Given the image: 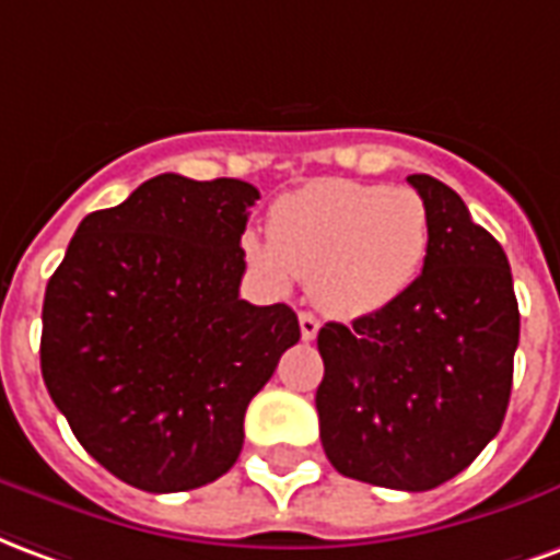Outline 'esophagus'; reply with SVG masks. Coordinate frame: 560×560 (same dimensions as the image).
<instances>
[{
    "label": "esophagus",
    "mask_w": 560,
    "mask_h": 560,
    "mask_svg": "<svg viewBox=\"0 0 560 560\" xmlns=\"http://www.w3.org/2000/svg\"><path fill=\"white\" fill-rule=\"evenodd\" d=\"M298 325H301V337H304V340H316V334H319V319H316L313 313H301V316H298Z\"/></svg>",
    "instance_id": "obj_1"
}]
</instances>
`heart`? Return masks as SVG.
<instances>
[{
    "mask_svg": "<svg viewBox=\"0 0 560 560\" xmlns=\"http://www.w3.org/2000/svg\"><path fill=\"white\" fill-rule=\"evenodd\" d=\"M244 250L271 283L307 280L322 310L373 316L409 292L430 256V208L411 187L319 178L280 196L268 238Z\"/></svg>",
    "mask_w": 560,
    "mask_h": 560,
    "instance_id": "1",
    "label": "heart"
}]
</instances>
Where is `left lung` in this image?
Returning a JSON list of instances; mask_svg holds the SVG:
<instances>
[{
  "mask_svg": "<svg viewBox=\"0 0 560 560\" xmlns=\"http://www.w3.org/2000/svg\"><path fill=\"white\" fill-rule=\"evenodd\" d=\"M430 208V256L406 295L319 330L316 390L330 465L373 487L427 492L501 430L520 346L508 256L456 190L409 175Z\"/></svg>",
  "mask_w": 560,
  "mask_h": 560,
  "instance_id": "8db88e82",
  "label": "left lung"
}]
</instances>
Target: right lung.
I'll return each mask as SVG.
<instances>
[{"mask_svg": "<svg viewBox=\"0 0 560 560\" xmlns=\"http://www.w3.org/2000/svg\"><path fill=\"white\" fill-rule=\"evenodd\" d=\"M259 190L163 173L73 232L44 295L40 373L77 442L145 492L226 475L244 411L301 337L238 295Z\"/></svg>", "mask_w": 560, "mask_h": 560, "instance_id": "right-lung-1", "label": "right lung"}]
</instances>
